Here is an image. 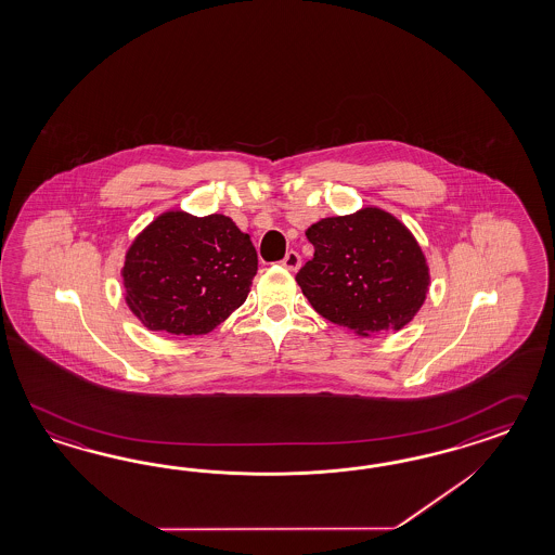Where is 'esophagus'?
<instances>
[{
    "label": "esophagus",
    "mask_w": 555,
    "mask_h": 555,
    "mask_svg": "<svg viewBox=\"0 0 555 555\" xmlns=\"http://www.w3.org/2000/svg\"><path fill=\"white\" fill-rule=\"evenodd\" d=\"M281 264H283L284 269H288V271H297L298 267H300V255H298L297 250H288L284 255L283 260H281Z\"/></svg>",
    "instance_id": "34e87169"
}]
</instances>
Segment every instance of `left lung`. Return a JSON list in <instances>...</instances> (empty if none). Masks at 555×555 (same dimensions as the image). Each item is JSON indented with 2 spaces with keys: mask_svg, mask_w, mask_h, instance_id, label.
I'll list each match as a JSON object with an SVG mask.
<instances>
[{
  "mask_svg": "<svg viewBox=\"0 0 555 555\" xmlns=\"http://www.w3.org/2000/svg\"><path fill=\"white\" fill-rule=\"evenodd\" d=\"M307 238L314 257L297 283L326 321L361 337L413 321L429 291V267L405 224L371 206L319 220Z\"/></svg>",
  "mask_w": 555,
  "mask_h": 555,
  "instance_id": "8db88e82",
  "label": "left lung"
}]
</instances>
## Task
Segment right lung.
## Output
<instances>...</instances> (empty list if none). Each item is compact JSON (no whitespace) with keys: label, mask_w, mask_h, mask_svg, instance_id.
Returning <instances> with one entry per match:
<instances>
[{"label":"right lung","mask_w":555,"mask_h":555,"mask_svg":"<svg viewBox=\"0 0 555 555\" xmlns=\"http://www.w3.org/2000/svg\"><path fill=\"white\" fill-rule=\"evenodd\" d=\"M257 269L255 244L229 217L164 212L126 253V302L150 331L206 335L243 305Z\"/></svg>","instance_id":"add662e5"}]
</instances>
